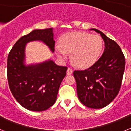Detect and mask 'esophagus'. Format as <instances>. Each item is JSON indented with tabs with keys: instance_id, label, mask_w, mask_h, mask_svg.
Instances as JSON below:
<instances>
[{
	"instance_id": "34e87169",
	"label": "esophagus",
	"mask_w": 131,
	"mask_h": 131,
	"mask_svg": "<svg viewBox=\"0 0 131 131\" xmlns=\"http://www.w3.org/2000/svg\"><path fill=\"white\" fill-rule=\"evenodd\" d=\"M73 73V69L70 68H68V70H67V74L68 75H71Z\"/></svg>"
}]
</instances>
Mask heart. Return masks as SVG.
Masks as SVG:
<instances>
[{"mask_svg":"<svg viewBox=\"0 0 131 131\" xmlns=\"http://www.w3.org/2000/svg\"><path fill=\"white\" fill-rule=\"evenodd\" d=\"M103 42L100 36L83 32H71L62 36L55 52L62 60L71 54V61L79 68L92 66L100 57Z\"/></svg>","mask_w":131,"mask_h":131,"instance_id":"b5f03b06","label":"heart"}]
</instances>
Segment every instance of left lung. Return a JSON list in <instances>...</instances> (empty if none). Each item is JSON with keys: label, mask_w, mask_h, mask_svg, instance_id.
<instances>
[{"label": "left lung", "mask_w": 131, "mask_h": 131, "mask_svg": "<svg viewBox=\"0 0 131 131\" xmlns=\"http://www.w3.org/2000/svg\"><path fill=\"white\" fill-rule=\"evenodd\" d=\"M91 30L100 34L105 42L104 51L93 66L74 71L73 75L81 102L90 108L99 109L110 104L119 93L125 58L116 42L96 29Z\"/></svg>", "instance_id": "left-lung-1"}]
</instances>
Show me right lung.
I'll return each instance as SVG.
<instances>
[{"label":"right lung","mask_w":131,"mask_h":131,"mask_svg":"<svg viewBox=\"0 0 131 131\" xmlns=\"http://www.w3.org/2000/svg\"><path fill=\"white\" fill-rule=\"evenodd\" d=\"M34 40H41L54 51L53 29L33 30L21 37L10 50L7 62V77L12 94L19 104L29 110L41 112L55 103L68 68L58 66L51 60L25 66V46Z\"/></svg>","instance_id":"obj_1"}]
</instances>
